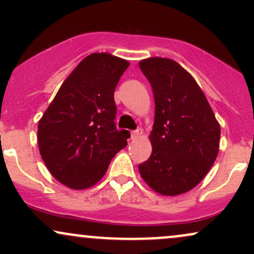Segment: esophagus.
<instances>
[{"label": "esophagus", "mask_w": 254, "mask_h": 254, "mask_svg": "<svg viewBox=\"0 0 254 254\" xmlns=\"http://www.w3.org/2000/svg\"><path fill=\"white\" fill-rule=\"evenodd\" d=\"M142 135H143V131H142L141 129H138V130L132 131V132H131V138L132 139L139 138V137H142Z\"/></svg>", "instance_id": "1"}]
</instances>
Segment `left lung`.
I'll list each match as a JSON object with an SVG mask.
<instances>
[{"label": "left lung", "mask_w": 254, "mask_h": 254, "mask_svg": "<svg viewBox=\"0 0 254 254\" xmlns=\"http://www.w3.org/2000/svg\"><path fill=\"white\" fill-rule=\"evenodd\" d=\"M138 64L155 100L149 135L153 150L138 166L139 174L157 193L183 194L196 188L214 165L220 124L196 80L176 61L150 57Z\"/></svg>", "instance_id": "1"}]
</instances>
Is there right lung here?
Returning a JSON list of instances; mask_svg holds the SVG:
<instances>
[{
  "mask_svg": "<svg viewBox=\"0 0 254 254\" xmlns=\"http://www.w3.org/2000/svg\"><path fill=\"white\" fill-rule=\"evenodd\" d=\"M129 64L107 52L90 54L65 78L40 118V155L66 188H92L127 147L130 132L116 129L115 89Z\"/></svg>",
  "mask_w": 254,
  "mask_h": 254,
  "instance_id": "obj_1",
  "label": "right lung"
}]
</instances>
